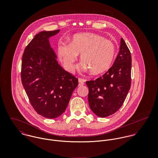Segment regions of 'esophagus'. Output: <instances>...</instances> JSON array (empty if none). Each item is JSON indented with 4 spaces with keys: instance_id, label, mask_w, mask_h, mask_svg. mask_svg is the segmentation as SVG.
Segmentation results:
<instances>
[{
    "instance_id": "34e87169",
    "label": "esophagus",
    "mask_w": 158,
    "mask_h": 158,
    "mask_svg": "<svg viewBox=\"0 0 158 158\" xmlns=\"http://www.w3.org/2000/svg\"><path fill=\"white\" fill-rule=\"evenodd\" d=\"M85 80L84 79L78 78V86H81L83 85L84 83H85Z\"/></svg>"
}]
</instances>
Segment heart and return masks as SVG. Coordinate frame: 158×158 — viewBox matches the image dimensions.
Returning a JSON list of instances; mask_svg holds the SVG:
<instances>
[{"label": "heart", "instance_id": "b5f03b06", "mask_svg": "<svg viewBox=\"0 0 158 158\" xmlns=\"http://www.w3.org/2000/svg\"><path fill=\"white\" fill-rule=\"evenodd\" d=\"M79 54L83 63L81 69L98 75L111 68L115 55V46L112 41L97 34L81 33L73 35L69 44L60 43L57 48L60 61L70 72H73Z\"/></svg>", "mask_w": 158, "mask_h": 158}]
</instances>
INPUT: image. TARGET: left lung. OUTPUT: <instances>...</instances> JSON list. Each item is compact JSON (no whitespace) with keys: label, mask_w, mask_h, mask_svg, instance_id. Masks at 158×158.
<instances>
[{"label":"left lung","mask_w":158,"mask_h":158,"mask_svg":"<svg viewBox=\"0 0 158 158\" xmlns=\"http://www.w3.org/2000/svg\"><path fill=\"white\" fill-rule=\"evenodd\" d=\"M131 70L130 51L122 38L113 66L102 77L86 82L89 105L95 115L106 117L120 108L131 87Z\"/></svg>","instance_id":"obj_1"}]
</instances>
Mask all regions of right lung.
<instances>
[{
  "mask_svg": "<svg viewBox=\"0 0 158 158\" xmlns=\"http://www.w3.org/2000/svg\"><path fill=\"white\" fill-rule=\"evenodd\" d=\"M60 32L43 31L25 48L21 80L31 105L40 115L55 118L64 113L78 78L61 68L49 38Z\"/></svg>",
  "mask_w": 158,
  "mask_h": 158,
  "instance_id": "right-lung-1",
  "label": "right lung"
}]
</instances>
